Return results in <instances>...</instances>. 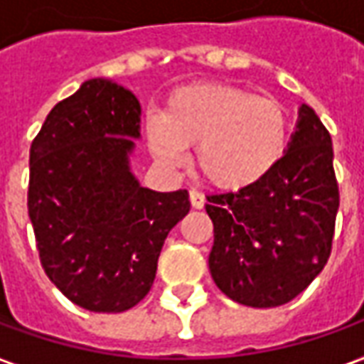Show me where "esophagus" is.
<instances>
[{"label": "esophagus", "mask_w": 364, "mask_h": 364, "mask_svg": "<svg viewBox=\"0 0 364 364\" xmlns=\"http://www.w3.org/2000/svg\"><path fill=\"white\" fill-rule=\"evenodd\" d=\"M189 201H191V205L195 207V209H201V207L205 205V197L199 193V191H189Z\"/></svg>", "instance_id": "obj_1"}]
</instances>
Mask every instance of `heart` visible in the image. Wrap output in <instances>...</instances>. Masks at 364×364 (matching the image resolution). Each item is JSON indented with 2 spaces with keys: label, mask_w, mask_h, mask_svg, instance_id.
<instances>
[{
  "label": "heart",
  "mask_w": 364,
  "mask_h": 364,
  "mask_svg": "<svg viewBox=\"0 0 364 364\" xmlns=\"http://www.w3.org/2000/svg\"><path fill=\"white\" fill-rule=\"evenodd\" d=\"M153 155L171 167L195 147V167L209 185L240 191L268 177L290 139L286 108L268 96L225 82H199L173 90L163 114L146 119Z\"/></svg>",
  "instance_id": "b5f03b06"
}]
</instances>
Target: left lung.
<instances>
[{
    "label": "left lung",
    "mask_w": 364,
    "mask_h": 364,
    "mask_svg": "<svg viewBox=\"0 0 364 364\" xmlns=\"http://www.w3.org/2000/svg\"><path fill=\"white\" fill-rule=\"evenodd\" d=\"M338 201L331 134L302 105L288 151L268 177L240 191L207 195L213 282L244 306L294 300L331 257Z\"/></svg>",
    "instance_id": "obj_1"
}]
</instances>
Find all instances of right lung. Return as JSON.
Returning a JSON list of instances; mask_svg holds the SVG:
<instances>
[{
  "mask_svg": "<svg viewBox=\"0 0 364 364\" xmlns=\"http://www.w3.org/2000/svg\"><path fill=\"white\" fill-rule=\"evenodd\" d=\"M141 105L105 78L50 110L30 149L28 213L46 276L90 312H124L149 294L165 237L189 213L185 189L141 187L129 155Z\"/></svg>",
  "mask_w": 364,
  "mask_h": 364,
  "instance_id": "add662e5",
  "label": "right lung"
}]
</instances>
